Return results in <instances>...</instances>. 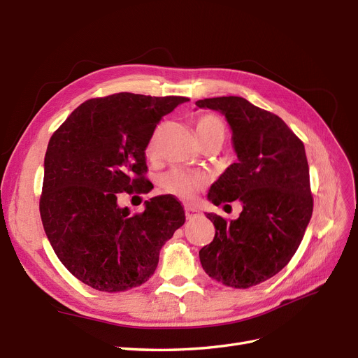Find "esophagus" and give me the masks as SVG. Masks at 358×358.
<instances>
[{
  "mask_svg": "<svg viewBox=\"0 0 358 358\" xmlns=\"http://www.w3.org/2000/svg\"><path fill=\"white\" fill-rule=\"evenodd\" d=\"M197 215H199V210H197L196 208H192V206H187V208H185V216H187V220L196 218Z\"/></svg>",
  "mask_w": 358,
  "mask_h": 358,
  "instance_id": "obj_1",
  "label": "esophagus"
}]
</instances>
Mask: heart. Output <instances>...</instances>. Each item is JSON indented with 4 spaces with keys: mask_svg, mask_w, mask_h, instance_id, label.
Masks as SVG:
<instances>
[{
    "mask_svg": "<svg viewBox=\"0 0 358 358\" xmlns=\"http://www.w3.org/2000/svg\"><path fill=\"white\" fill-rule=\"evenodd\" d=\"M225 131H227L225 124L220 116L212 115V113H206V115H200L196 119V133H197L200 143L204 142L206 138L213 137V136H221L224 138ZM158 137H159V128L154 133L152 138L149 140V145L146 149V154L150 158L157 154ZM159 185L164 188V191L173 194V196H178L182 199H189L200 188H203L204 178L200 175V173H196V171L173 169L161 176Z\"/></svg>",
    "mask_w": 358,
    "mask_h": 358,
    "instance_id": "b5f03b06",
    "label": "heart"
}]
</instances>
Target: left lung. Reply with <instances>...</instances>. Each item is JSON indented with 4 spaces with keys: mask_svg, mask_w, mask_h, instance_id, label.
Segmentation results:
<instances>
[{
    "mask_svg": "<svg viewBox=\"0 0 358 358\" xmlns=\"http://www.w3.org/2000/svg\"><path fill=\"white\" fill-rule=\"evenodd\" d=\"M220 110L233 131L237 162L210 187L208 199L220 206L239 200V218L208 213L213 241L200 249L212 279L249 288L280 272L296 254L313 210L305 145L278 115L242 96L196 101Z\"/></svg>",
    "mask_w": 358,
    "mask_h": 358,
    "instance_id": "1",
    "label": "left lung"
}]
</instances>
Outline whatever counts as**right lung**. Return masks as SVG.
<instances>
[{"label": "right lung", "instance_id": "right-lung-1", "mask_svg": "<svg viewBox=\"0 0 358 358\" xmlns=\"http://www.w3.org/2000/svg\"><path fill=\"white\" fill-rule=\"evenodd\" d=\"M188 100L131 92L91 99L52 134L40 216L59 262L83 284L106 292L145 284L161 246L185 222L173 196L150 199L133 215L117 197L150 189L146 146L162 116Z\"/></svg>", "mask_w": 358, "mask_h": 358}]
</instances>
